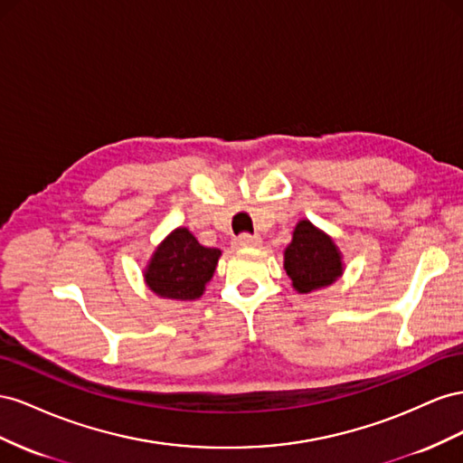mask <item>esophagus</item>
I'll list each match as a JSON object with an SVG mask.
<instances>
[{
    "label": "esophagus",
    "instance_id": "1",
    "mask_svg": "<svg viewBox=\"0 0 463 463\" xmlns=\"http://www.w3.org/2000/svg\"><path fill=\"white\" fill-rule=\"evenodd\" d=\"M234 244L239 246V248H254V246H260V244H261V239H260L258 234H248V232H244V234L239 236V239H236Z\"/></svg>",
    "mask_w": 463,
    "mask_h": 463
}]
</instances>
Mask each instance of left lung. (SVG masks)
Listing matches in <instances>:
<instances>
[{
  "instance_id": "8db88e82",
  "label": "left lung",
  "mask_w": 463,
  "mask_h": 463,
  "mask_svg": "<svg viewBox=\"0 0 463 463\" xmlns=\"http://www.w3.org/2000/svg\"><path fill=\"white\" fill-rule=\"evenodd\" d=\"M285 271L298 293L332 285L341 275V256L334 241L310 221H300L285 250Z\"/></svg>"
}]
</instances>
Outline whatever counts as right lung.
<instances>
[{"instance_id":"add662e5","label":"right lung","mask_w":463,"mask_h":463,"mask_svg":"<svg viewBox=\"0 0 463 463\" xmlns=\"http://www.w3.org/2000/svg\"><path fill=\"white\" fill-rule=\"evenodd\" d=\"M221 250L205 248L188 229L170 232L151 258L145 281L158 297L195 300L213 277Z\"/></svg>"}]
</instances>
